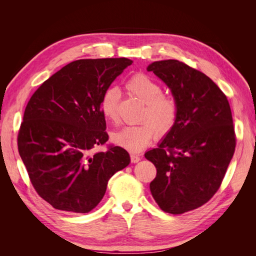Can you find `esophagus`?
Wrapping results in <instances>:
<instances>
[{"label": "esophagus", "instance_id": "1", "mask_svg": "<svg viewBox=\"0 0 256 256\" xmlns=\"http://www.w3.org/2000/svg\"><path fill=\"white\" fill-rule=\"evenodd\" d=\"M130 160L132 164H136V162H138L141 160V157L138 156V154H130Z\"/></svg>", "mask_w": 256, "mask_h": 256}]
</instances>
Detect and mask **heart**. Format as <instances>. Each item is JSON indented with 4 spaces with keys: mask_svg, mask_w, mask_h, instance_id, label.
<instances>
[{
    "mask_svg": "<svg viewBox=\"0 0 256 256\" xmlns=\"http://www.w3.org/2000/svg\"><path fill=\"white\" fill-rule=\"evenodd\" d=\"M126 88L144 102L138 125L128 126L112 134V142L130 152H138L152 138H164L174 129L178 106L175 99L162 92V86L145 74H138L126 82ZM120 94L118 88H108L100 100V110L106 118L118 122Z\"/></svg>",
    "mask_w": 256,
    "mask_h": 256,
    "instance_id": "heart-1",
    "label": "heart"
}]
</instances>
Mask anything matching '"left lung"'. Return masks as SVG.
<instances>
[{
	"label": "left lung",
	"mask_w": 256,
	"mask_h": 256,
	"mask_svg": "<svg viewBox=\"0 0 256 256\" xmlns=\"http://www.w3.org/2000/svg\"><path fill=\"white\" fill-rule=\"evenodd\" d=\"M178 106L174 129L145 152L157 168L152 196L162 210L180 214L206 204L219 190L236 147L228 100L210 78L177 60L154 62Z\"/></svg>",
	"instance_id": "obj_1"
}]
</instances>
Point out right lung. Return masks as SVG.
Listing matches in <instances>:
<instances>
[{
	"mask_svg": "<svg viewBox=\"0 0 256 256\" xmlns=\"http://www.w3.org/2000/svg\"><path fill=\"white\" fill-rule=\"evenodd\" d=\"M131 64L125 58L72 62L28 100L18 150L35 191L56 209L90 212L110 178L129 164V154L120 146L92 150L109 140L100 110L102 94Z\"/></svg>",
	"mask_w": 256,
	"mask_h": 256,
	"instance_id": "add662e5",
	"label": "right lung"
}]
</instances>
